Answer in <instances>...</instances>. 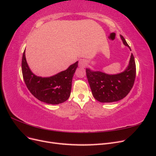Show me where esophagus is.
I'll use <instances>...</instances> for the list:
<instances>
[{"label": "esophagus", "mask_w": 156, "mask_h": 156, "mask_svg": "<svg viewBox=\"0 0 156 156\" xmlns=\"http://www.w3.org/2000/svg\"><path fill=\"white\" fill-rule=\"evenodd\" d=\"M87 64V61L84 60V59H81L79 60V65L80 67H85V66Z\"/></svg>", "instance_id": "obj_1"}]
</instances>
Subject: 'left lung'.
Masks as SVG:
<instances>
[{"mask_svg": "<svg viewBox=\"0 0 156 156\" xmlns=\"http://www.w3.org/2000/svg\"><path fill=\"white\" fill-rule=\"evenodd\" d=\"M125 45L130 49L124 37L120 35ZM131 50V49H130ZM87 77L93 96L101 103L119 101L129 94L134 84L136 65L131 54L128 67L124 72L116 75H108L101 72H92L86 69Z\"/></svg>", "mask_w": 156, "mask_h": 156, "instance_id": "1", "label": "left lung"}]
</instances>
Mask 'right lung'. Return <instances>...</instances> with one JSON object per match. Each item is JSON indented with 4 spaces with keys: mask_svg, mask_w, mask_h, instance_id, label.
<instances>
[{
    "mask_svg": "<svg viewBox=\"0 0 156 156\" xmlns=\"http://www.w3.org/2000/svg\"><path fill=\"white\" fill-rule=\"evenodd\" d=\"M78 62L64 71L50 77H37L29 69L25 58V51L22 58V73L26 86L37 100L49 104H59L69 98L73 74Z\"/></svg>",
    "mask_w": 156,
    "mask_h": 156,
    "instance_id": "right-lung-1",
    "label": "right lung"
}]
</instances>
